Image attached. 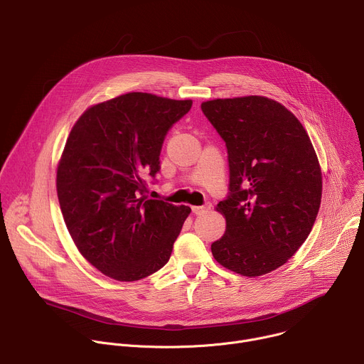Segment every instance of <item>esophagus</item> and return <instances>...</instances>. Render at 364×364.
Segmentation results:
<instances>
[{
  "mask_svg": "<svg viewBox=\"0 0 364 364\" xmlns=\"http://www.w3.org/2000/svg\"><path fill=\"white\" fill-rule=\"evenodd\" d=\"M212 207V204L210 203H205L204 205H193L191 207V210H193V213L194 215H201V213H204V212H207Z\"/></svg>",
  "mask_w": 364,
  "mask_h": 364,
  "instance_id": "esophagus-1",
  "label": "esophagus"
}]
</instances>
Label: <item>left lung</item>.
Instances as JSON below:
<instances>
[{"label": "left lung", "mask_w": 364, "mask_h": 364, "mask_svg": "<svg viewBox=\"0 0 364 364\" xmlns=\"http://www.w3.org/2000/svg\"><path fill=\"white\" fill-rule=\"evenodd\" d=\"M201 111L229 161V194L216 207L226 230L212 253L236 274L261 277L282 267L314 226L323 191L317 154L295 115L265 96L207 100Z\"/></svg>", "instance_id": "8db88e82"}]
</instances>
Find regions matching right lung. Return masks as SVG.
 <instances>
[{
  "instance_id": "obj_1",
  "label": "right lung",
  "mask_w": 364,
  "mask_h": 364,
  "mask_svg": "<svg viewBox=\"0 0 364 364\" xmlns=\"http://www.w3.org/2000/svg\"><path fill=\"white\" fill-rule=\"evenodd\" d=\"M191 100L131 92L97 103L72 128L58 167L68 230L87 262L117 281L161 269L190 215L188 205L145 197L160 171L170 128Z\"/></svg>"
}]
</instances>
